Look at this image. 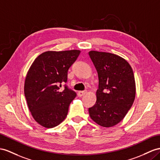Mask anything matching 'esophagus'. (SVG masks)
<instances>
[{"label": "esophagus", "instance_id": "1", "mask_svg": "<svg viewBox=\"0 0 160 160\" xmlns=\"http://www.w3.org/2000/svg\"><path fill=\"white\" fill-rule=\"evenodd\" d=\"M86 93H87V91H79V92H78V96H79V97H82L83 95H85Z\"/></svg>", "mask_w": 160, "mask_h": 160}]
</instances>
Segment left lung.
<instances>
[{
  "instance_id": "obj_1",
  "label": "left lung",
  "mask_w": 160,
  "mask_h": 160,
  "mask_svg": "<svg viewBox=\"0 0 160 160\" xmlns=\"http://www.w3.org/2000/svg\"><path fill=\"white\" fill-rule=\"evenodd\" d=\"M89 56L99 78L97 101L88 109L91 119L103 127L118 124L134 103L136 86L132 69L122 57L91 51Z\"/></svg>"
}]
</instances>
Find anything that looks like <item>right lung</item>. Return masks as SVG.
I'll return each mask as SVG.
<instances>
[{"label":"right lung","instance_id":"1","mask_svg":"<svg viewBox=\"0 0 160 160\" xmlns=\"http://www.w3.org/2000/svg\"><path fill=\"white\" fill-rule=\"evenodd\" d=\"M80 51H47L32 64L24 85L28 108L34 119L45 128L59 125L66 118L69 104L76 92L64 84L69 68L75 62Z\"/></svg>","mask_w":160,"mask_h":160}]
</instances>
